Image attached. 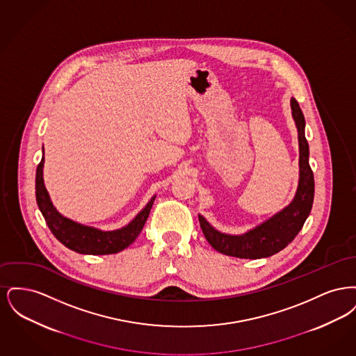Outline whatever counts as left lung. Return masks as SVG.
Here are the masks:
<instances>
[{"instance_id":"obj_1","label":"left lung","mask_w":356,"mask_h":356,"mask_svg":"<svg viewBox=\"0 0 356 356\" xmlns=\"http://www.w3.org/2000/svg\"><path fill=\"white\" fill-rule=\"evenodd\" d=\"M292 118L299 138V184L295 197L284 209L243 235H228L215 229L199 215L200 227L207 241L218 252L240 259H261L277 254L300 232L314 203L315 181L309 167V149L305 135V120L298 102L291 99Z\"/></svg>"}]
</instances>
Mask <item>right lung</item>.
Instances as JSON below:
<instances>
[{
	"label": "right lung",
	"mask_w": 356,
	"mask_h": 356,
	"mask_svg": "<svg viewBox=\"0 0 356 356\" xmlns=\"http://www.w3.org/2000/svg\"><path fill=\"white\" fill-rule=\"evenodd\" d=\"M44 157L41 159L35 170V200L37 205L47 221L51 234L67 248L84 254H118L129 247L140 235L145 221L149 216L154 197L138 212L128 225L115 231H102L93 227H86L76 221L64 218L51 202L48 191L44 186L42 177Z\"/></svg>",
	"instance_id": "right-lung-1"
}]
</instances>
